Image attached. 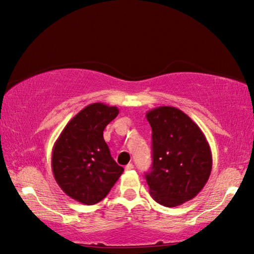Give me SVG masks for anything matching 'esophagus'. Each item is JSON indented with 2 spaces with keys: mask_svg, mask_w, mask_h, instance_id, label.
Masks as SVG:
<instances>
[{
  "mask_svg": "<svg viewBox=\"0 0 254 254\" xmlns=\"http://www.w3.org/2000/svg\"><path fill=\"white\" fill-rule=\"evenodd\" d=\"M134 169V165H132V163H128L126 166H125V170L126 171H130V170Z\"/></svg>",
  "mask_w": 254,
  "mask_h": 254,
  "instance_id": "obj_1",
  "label": "esophagus"
}]
</instances>
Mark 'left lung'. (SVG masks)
Instances as JSON below:
<instances>
[{
  "instance_id": "8db88e82",
  "label": "left lung",
  "mask_w": 254,
  "mask_h": 254,
  "mask_svg": "<svg viewBox=\"0 0 254 254\" xmlns=\"http://www.w3.org/2000/svg\"><path fill=\"white\" fill-rule=\"evenodd\" d=\"M152 127L153 164L145 174L149 193L160 205L180 206L208 181L213 157L198 125L184 111L163 106L146 112Z\"/></svg>"
}]
</instances>
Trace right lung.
<instances>
[{"label":"right lung","mask_w":254,"mask_h":254,"mask_svg":"<svg viewBox=\"0 0 254 254\" xmlns=\"http://www.w3.org/2000/svg\"><path fill=\"white\" fill-rule=\"evenodd\" d=\"M118 114L117 107L91 103L69 120L54 144V178L74 200L84 205L101 201L123 174L103 139V130Z\"/></svg>","instance_id":"right-lung-1"}]
</instances>
